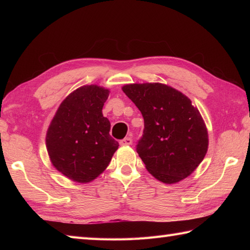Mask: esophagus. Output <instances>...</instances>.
<instances>
[{"mask_svg": "<svg viewBox=\"0 0 250 250\" xmlns=\"http://www.w3.org/2000/svg\"><path fill=\"white\" fill-rule=\"evenodd\" d=\"M119 144H120L121 146H129V145H131V144H132L131 137H125V139L121 140V141L119 142Z\"/></svg>", "mask_w": 250, "mask_h": 250, "instance_id": "1", "label": "esophagus"}]
</instances>
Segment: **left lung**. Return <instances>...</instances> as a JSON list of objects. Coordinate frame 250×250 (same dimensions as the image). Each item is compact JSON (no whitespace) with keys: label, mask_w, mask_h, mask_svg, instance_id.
Instances as JSON below:
<instances>
[{"label":"left lung","mask_w":250,"mask_h":250,"mask_svg":"<svg viewBox=\"0 0 250 250\" xmlns=\"http://www.w3.org/2000/svg\"><path fill=\"white\" fill-rule=\"evenodd\" d=\"M122 91L144 118L136 151L147 171L168 185L192 174L208 149V132L191 100L161 83H128Z\"/></svg>","instance_id":"8db88e82"}]
</instances>
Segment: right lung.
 Returning <instances> with one entry per match:
<instances>
[{"label":"right lung","instance_id":"add662e5","mask_svg":"<svg viewBox=\"0 0 250 250\" xmlns=\"http://www.w3.org/2000/svg\"><path fill=\"white\" fill-rule=\"evenodd\" d=\"M109 90L86 84L62 101L46 133V148L52 166L63 176L79 184L102 174L118 149L109 135L110 122L103 116Z\"/></svg>","mask_w":250,"mask_h":250}]
</instances>
